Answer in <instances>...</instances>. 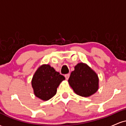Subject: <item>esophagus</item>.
<instances>
[{"mask_svg": "<svg viewBox=\"0 0 126 126\" xmlns=\"http://www.w3.org/2000/svg\"><path fill=\"white\" fill-rule=\"evenodd\" d=\"M69 76H70V74H66L64 75V77L66 78V79H67V80L69 78Z\"/></svg>", "mask_w": 126, "mask_h": 126, "instance_id": "esophagus-1", "label": "esophagus"}]
</instances>
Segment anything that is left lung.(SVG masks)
<instances>
[{
	"instance_id": "1",
	"label": "left lung",
	"mask_w": 126,
	"mask_h": 126,
	"mask_svg": "<svg viewBox=\"0 0 126 126\" xmlns=\"http://www.w3.org/2000/svg\"><path fill=\"white\" fill-rule=\"evenodd\" d=\"M68 82L75 94L83 97L94 94L99 88L98 75L87 64L82 62L75 66Z\"/></svg>"
}]
</instances>
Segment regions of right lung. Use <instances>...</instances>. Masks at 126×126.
<instances>
[{
	"mask_svg": "<svg viewBox=\"0 0 126 126\" xmlns=\"http://www.w3.org/2000/svg\"><path fill=\"white\" fill-rule=\"evenodd\" d=\"M65 78L49 64H42L36 70L31 80L34 95L43 101H48L56 94L57 88Z\"/></svg>",
	"mask_w": 126,
	"mask_h": 126,
	"instance_id": "obj_1",
	"label": "right lung"
}]
</instances>
